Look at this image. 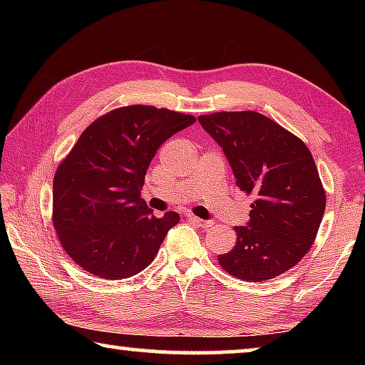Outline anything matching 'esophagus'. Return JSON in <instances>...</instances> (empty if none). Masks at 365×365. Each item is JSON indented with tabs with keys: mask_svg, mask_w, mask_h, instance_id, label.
<instances>
[{
	"mask_svg": "<svg viewBox=\"0 0 365 365\" xmlns=\"http://www.w3.org/2000/svg\"><path fill=\"white\" fill-rule=\"evenodd\" d=\"M187 219H188L190 222H193L195 225L202 227V228H207V227H212V225H214L212 220H202V219H200V217H196V215H188Z\"/></svg>",
	"mask_w": 365,
	"mask_h": 365,
	"instance_id": "obj_1",
	"label": "esophagus"
}]
</instances>
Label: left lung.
<instances>
[{"mask_svg":"<svg viewBox=\"0 0 365 365\" xmlns=\"http://www.w3.org/2000/svg\"><path fill=\"white\" fill-rule=\"evenodd\" d=\"M197 120L222 148L240 190L256 200L248 224L235 227V248L219 255L220 265L246 282L279 277L306 256L325 212V191L311 151L255 110Z\"/></svg>","mask_w":365,"mask_h":365,"instance_id":"8db88e82","label":"left lung"}]
</instances>
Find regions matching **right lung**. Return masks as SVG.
Instances as JSON below:
<instances>
[{"label": "right lung", "mask_w": 365, "mask_h": 365, "mask_svg": "<svg viewBox=\"0 0 365 365\" xmlns=\"http://www.w3.org/2000/svg\"><path fill=\"white\" fill-rule=\"evenodd\" d=\"M195 122L135 104L85 128L53 180V224L73 262L106 280L128 279L153 262L180 215L154 217L140 197L146 170L159 146Z\"/></svg>", "instance_id": "obj_1"}]
</instances>
